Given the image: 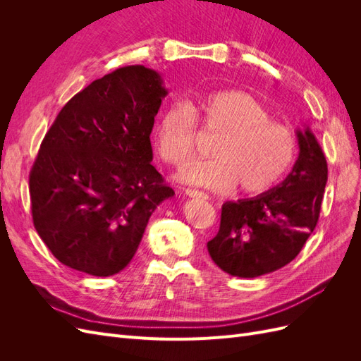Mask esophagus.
Wrapping results in <instances>:
<instances>
[{"mask_svg": "<svg viewBox=\"0 0 361 361\" xmlns=\"http://www.w3.org/2000/svg\"><path fill=\"white\" fill-rule=\"evenodd\" d=\"M185 194L190 195V197H199V199H207V195L202 191L192 190V188H185Z\"/></svg>", "mask_w": 361, "mask_h": 361, "instance_id": "esophagus-1", "label": "esophagus"}]
</instances>
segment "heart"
<instances>
[{
	"instance_id": "obj_1",
	"label": "heart",
	"mask_w": 361,
	"mask_h": 361,
	"mask_svg": "<svg viewBox=\"0 0 361 361\" xmlns=\"http://www.w3.org/2000/svg\"><path fill=\"white\" fill-rule=\"evenodd\" d=\"M195 118L216 130L209 150L212 159L194 162L180 179L216 192L235 185L239 192H264L279 183L298 155V140L255 96L239 90L206 94L192 105L171 102L162 111L155 130L159 157L182 166L195 152Z\"/></svg>"
}]
</instances>
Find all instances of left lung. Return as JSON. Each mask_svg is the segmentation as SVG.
Returning a JSON list of instances; mask_svg holds the SVG:
<instances>
[{
    "label": "left lung",
    "instance_id": "8db88e82",
    "mask_svg": "<svg viewBox=\"0 0 361 361\" xmlns=\"http://www.w3.org/2000/svg\"><path fill=\"white\" fill-rule=\"evenodd\" d=\"M300 154L288 178L257 197L226 202L207 251L224 272L253 279L298 256L319 220L326 159L309 128L297 130Z\"/></svg>",
    "mask_w": 361,
    "mask_h": 361
}]
</instances>
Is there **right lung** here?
<instances>
[{
	"label": "right lung",
	"mask_w": 361,
	"mask_h": 361,
	"mask_svg": "<svg viewBox=\"0 0 361 361\" xmlns=\"http://www.w3.org/2000/svg\"><path fill=\"white\" fill-rule=\"evenodd\" d=\"M167 93L154 69L120 68L76 93L49 128L30 173L31 214L63 265L117 274L157 206L174 195L150 162V133Z\"/></svg>",
	"instance_id": "add662e5"
}]
</instances>
